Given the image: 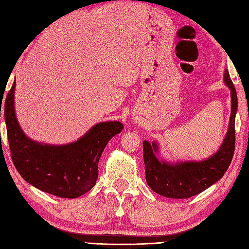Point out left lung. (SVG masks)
Here are the masks:
<instances>
[{
	"mask_svg": "<svg viewBox=\"0 0 249 249\" xmlns=\"http://www.w3.org/2000/svg\"><path fill=\"white\" fill-rule=\"evenodd\" d=\"M224 81L231 91V115L228 133L214 155L202 161L169 163L156 157L157 142L150 143L146 140L143 141L145 178L153 192L167 198L187 199L212 186L228 170L235 147L234 122L237 96L228 71H225Z\"/></svg>",
	"mask_w": 249,
	"mask_h": 249,
	"instance_id": "left-lung-1",
	"label": "left lung"
}]
</instances>
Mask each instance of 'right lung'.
<instances>
[{"mask_svg": "<svg viewBox=\"0 0 249 249\" xmlns=\"http://www.w3.org/2000/svg\"><path fill=\"white\" fill-rule=\"evenodd\" d=\"M15 87L16 82L3 109L10 155L20 176L41 192L60 198L72 199L88 193L96 184L104 149L112 137L123 130V124L118 121L102 122L80 139L65 145L39 143L24 135L16 118Z\"/></svg>", "mask_w": 249, "mask_h": 249, "instance_id": "obj_1", "label": "right lung"}]
</instances>
